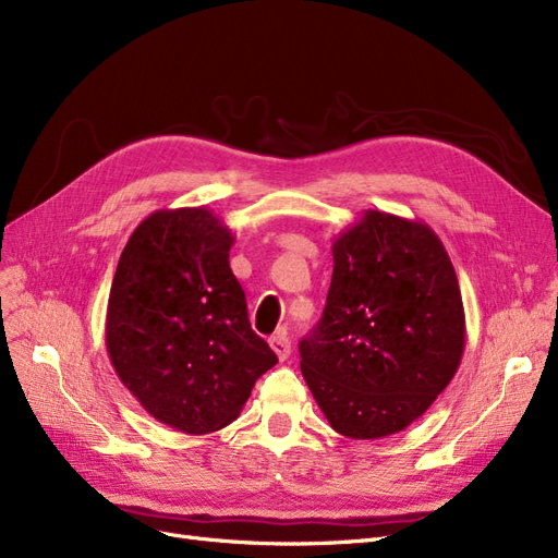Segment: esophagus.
Wrapping results in <instances>:
<instances>
[{"label": "esophagus", "mask_w": 558, "mask_h": 558, "mask_svg": "<svg viewBox=\"0 0 558 558\" xmlns=\"http://www.w3.org/2000/svg\"><path fill=\"white\" fill-rule=\"evenodd\" d=\"M270 345H272V351L277 353L279 360H286L288 355H291V339H288L286 332L272 335V337H270Z\"/></svg>", "instance_id": "1"}]
</instances>
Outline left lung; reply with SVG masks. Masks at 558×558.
Masks as SVG:
<instances>
[{
  "label": "left lung",
  "mask_w": 558,
  "mask_h": 558,
  "mask_svg": "<svg viewBox=\"0 0 558 558\" xmlns=\"http://www.w3.org/2000/svg\"><path fill=\"white\" fill-rule=\"evenodd\" d=\"M323 318L300 341V369L341 436L407 429L448 388L466 345L452 260L434 230L367 209L332 242Z\"/></svg>",
  "instance_id": "8db88e82"
}]
</instances>
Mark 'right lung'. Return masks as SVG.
I'll list each match as a JSON object with an SVG mask.
<instances>
[{
    "instance_id": "obj_1",
    "label": "right lung",
    "mask_w": 558,
    "mask_h": 558,
    "mask_svg": "<svg viewBox=\"0 0 558 558\" xmlns=\"http://www.w3.org/2000/svg\"><path fill=\"white\" fill-rule=\"evenodd\" d=\"M233 242L213 209H157L131 233L112 277V367L151 417L184 434L230 425L277 364L248 323L228 263Z\"/></svg>"
}]
</instances>
